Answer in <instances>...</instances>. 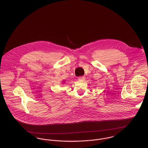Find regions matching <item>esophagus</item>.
I'll list each match as a JSON object with an SVG mask.
<instances>
[{"label":"esophagus","mask_w":148,"mask_h":148,"mask_svg":"<svg viewBox=\"0 0 148 148\" xmlns=\"http://www.w3.org/2000/svg\"><path fill=\"white\" fill-rule=\"evenodd\" d=\"M78 79L80 80H85V76H80V77H78Z\"/></svg>","instance_id":"obj_1"}]
</instances>
